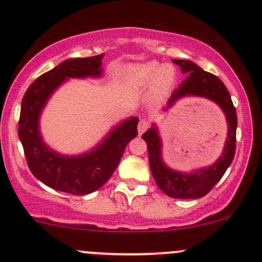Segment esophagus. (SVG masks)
Returning a JSON list of instances; mask_svg holds the SVG:
<instances>
[{
    "label": "esophagus",
    "mask_w": 262,
    "mask_h": 262,
    "mask_svg": "<svg viewBox=\"0 0 262 262\" xmlns=\"http://www.w3.org/2000/svg\"><path fill=\"white\" fill-rule=\"evenodd\" d=\"M148 126H149V120H147V119H141L138 124V133L143 134L148 129Z\"/></svg>",
    "instance_id": "esophagus-1"
}]
</instances>
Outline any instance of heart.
<instances>
[{
    "mask_svg": "<svg viewBox=\"0 0 262 262\" xmlns=\"http://www.w3.org/2000/svg\"><path fill=\"white\" fill-rule=\"evenodd\" d=\"M126 77L136 87H144L152 82V92L156 97H162L170 91L175 82V70L171 66H163L156 62L133 66L126 70Z\"/></svg>",
    "mask_w": 262,
    "mask_h": 262,
    "instance_id": "1",
    "label": "heart"
}]
</instances>
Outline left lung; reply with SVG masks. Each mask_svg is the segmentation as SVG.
<instances>
[{"label":"left lung","mask_w":262,"mask_h":262,"mask_svg":"<svg viewBox=\"0 0 262 262\" xmlns=\"http://www.w3.org/2000/svg\"><path fill=\"white\" fill-rule=\"evenodd\" d=\"M172 62L180 66L181 72L186 73L187 77L171 95L167 107H171L179 99L185 96L205 97L218 104L223 110L228 123V136H227L223 153L210 167L196 170L191 173H184L171 170L163 163L162 149H161L162 144L155 125L148 129L142 138L147 143L150 171L158 187L166 195L175 199H199L213 189L214 185L221 180L233 161L234 152H236L237 113L228 90L216 76L205 72L191 60L173 59Z\"/></svg>","instance_id":"obj_1"}]
</instances>
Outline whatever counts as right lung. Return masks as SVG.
<instances>
[{"instance_id":"right-lung-1","label":"right lung","mask_w":262,"mask_h":262,"mask_svg":"<svg viewBox=\"0 0 262 262\" xmlns=\"http://www.w3.org/2000/svg\"><path fill=\"white\" fill-rule=\"evenodd\" d=\"M104 54L67 59L36 78L21 102L18 138L33 175L54 190L86 195L100 189L118 167L126 144L136 138L138 118H130L113 129L96 148L81 156H62L43 142L39 116L50 95L67 78L99 77Z\"/></svg>"}]
</instances>
